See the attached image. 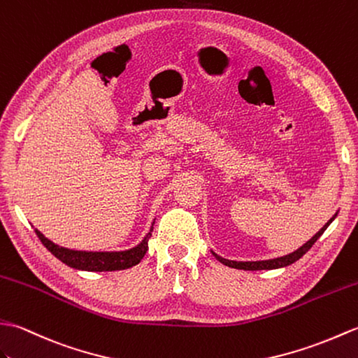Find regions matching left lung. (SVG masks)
<instances>
[{"label": "left lung", "instance_id": "obj_1", "mask_svg": "<svg viewBox=\"0 0 358 358\" xmlns=\"http://www.w3.org/2000/svg\"><path fill=\"white\" fill-rule=\"evenodd\" d=\"M337 213L332 216V219H329L327 224L323 225V228L320 229L319 233H317L315 236H313L311 239H309L305 245H301L299 250H296L291 254H287V256H282V257H275V259H269V260H257V262H236V260H228V259H224L217 256L216 252L214 254V257H216L220 264H224L225 266H229V268H236V269H245V271H259V269H277V268H285L291 264H294V262H297L300 257H303V254H306L309 251V248L317 242V239L324 233V229H327L331 222L336 219Z\"/></svg>", "mask_w": 358, "mask_h": 358}]
</instances>
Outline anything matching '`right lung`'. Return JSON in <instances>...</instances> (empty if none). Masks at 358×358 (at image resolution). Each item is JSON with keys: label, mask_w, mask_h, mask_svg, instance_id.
Here are the masks:
<instances>
[{"label": "right lung", "mask_w": 358, "mask_h": 358, "mask_svg": "<svg viewBox=\"0 0 358 358\" xmlns=\"http://www.w3.org/2000/svg\"><path fill=\"white\" fill-rule=\"evenodd\" d=\"M152 231L153 227L150 228V231L139 245L125 251H78L53 243L41 231L35 229L39 241L55 257L67 266L81 269V271H117V269H127L138 265L148 250V239L152 237Z\"/></svg>", "instance_id": "right-lung-1"}]
</instances>
